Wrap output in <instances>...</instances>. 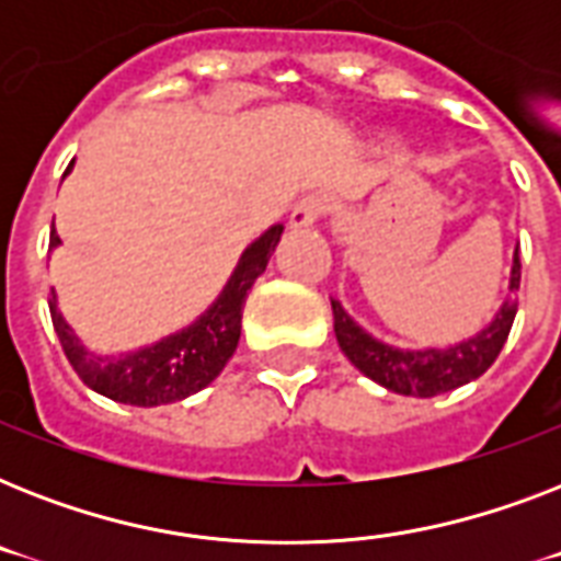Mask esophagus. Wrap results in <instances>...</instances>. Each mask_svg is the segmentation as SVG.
I'll use <instances>...</instances> for the list:
<instances>
[{
    "label": "esophagus",
    "mask_w": 561,
    "mask_h": 561,
    "mask_svg": "<svg viewBox=\"0 0 561 561\" xmlns=\"http://www.w3.org/2000/svg\"><path fill=\"white\" fill-rule=\"evenodd\" d=\"M325 211H329V197L325 194H308V197H302V201L294 206V211H290V227H311V224H317V220L323 218Z\"/></svg>",
    "instance_id": "34e87169"
}]
</instances>
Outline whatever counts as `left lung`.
<instances>
[{
  "instance_id": "obj_1",
  "label": "left lung",
  "mask_w": 561,
  "mask_h": 561,
  "mask_svg": "<svg viewBox=\"0 0 561 561\" xmlns=\"http://www.w3.org/2000/svg\"><path fill=\"white\" fill-rule=\"evenodd\" d=\"M522 285V259L515 250L513 276H510V294H515ZM334 334L341 343L343 355L360 369V373L378 381L387 390L399 392V396H419V399H431L439 392L457 390L462 383L474 381L486 373L495 358L504 350L510 329H513L515 311H518V299H506L495 320L466 343H457L451 350H422L408 352L387 346V343L369 337L355 320L334 302Z\"/></svg>"
}]
</instances>
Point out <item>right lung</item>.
I'll return each mask as SVG.
<instances>
[{
  "label": "right lung",
  "mask_w": 561,
  "mask_h": 561,
  "mask_svg": "<svg viewBox=\"0 0 561 561\" xmlns=\"http://www.w3.org/2000/svg\"><path fill=\"white\" fill-rule=\"evenodd\" d=\"M279 236L282 224H276L259 241L247 247L218 302L197 323L171 334L165 341L153 343L148 350L130 352L122 358H95L83 350L81 341L75 337L72 329L57 311L55 290H51L48 311H51V323H55V332L72 369L81 375V381L90 390L122 401V404H136V408L171 404V401L186 399L192 392L203 390L206 383L218 378L220 369L227 367V360L236 352L238 337H241L247 290L253 288V282L264 273L267 259L279 244ZM57 241L60 238L51 229L48 244L55 247Z\"/></svg>",
  "instance_id": "obj_1"
}]
</instances>
